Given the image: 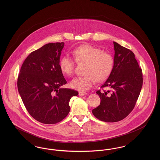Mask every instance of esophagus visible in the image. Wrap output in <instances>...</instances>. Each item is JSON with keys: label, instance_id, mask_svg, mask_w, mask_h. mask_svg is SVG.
I'll return each instance as SVG.
<instances>
[{"label": "esophagus", "instance_id": "34e87169", "mask_svg": "<svg viewBox=\"0 0 160 160\" xmlns=\"http://www.w3.org/2000/svg\"><path fill=\"white\" fill-rule=\"evenodd\" d=\"M78 95H79L80 96H83V95H86V93L84 92H78Z\"/></svg>", "mask_w": 160, "mask_h": 160}]
</instances>
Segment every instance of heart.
Wrapping results in <instances>:
<instances>
[{"label": "heart", "instance_id": "b5f03b06", "mask_svg": "<svg viewBox=\"0 0 160 160\" xmlns=\"http://www.w3.org/2000/svg\"><path fill=\"white\" fill-rule=\"evenodd\" d=\"M77 62L87 63L84 76L76 77L70 82V86L78 91H86L91 89L96 81L101 82L111 74L114 59L110 54L103 52L98 47L90 45L80 46L72 51ZM61 71L67 76L73 74L75 60L69 54H65L60 60Z\"/></svg>", "mask_w": 160, "mask_h": 160}]
</instances>
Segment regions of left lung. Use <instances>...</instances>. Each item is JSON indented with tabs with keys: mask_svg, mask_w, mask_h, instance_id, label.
<instances>
[{
	"mask_svg": "<svg viewBox=\"0 0 160 160\" xmlns=\"http://www.w3.org/2000/svg\"><path fill=\"white\" fill-rule=\"evenodd\" d=\"M114 65L112 71L98 91L99 106L92 113L101 121L118 122L126 118L133 110L143 84L142 69L135 55L130 50L113 42Z\"/></svg>",
	"mask_w": 160,
	"mask_h": 160,
	"instance_id": "8db88e82",
	"label": "left lung"
}]
</instances>
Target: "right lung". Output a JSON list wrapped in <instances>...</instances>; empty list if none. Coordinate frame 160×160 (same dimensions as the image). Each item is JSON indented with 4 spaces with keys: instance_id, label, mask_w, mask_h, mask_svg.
<instances>
[{
    "instance_id": "1",
    "label": "right lung",
    "mask_w": 160,
    "mask_h": 160,
    "mask_svg": "<svg viewBox=\"0 0 160 160\" xmlns=\"http://www.w3.org/2000/svg\"><path fill=\"white\" fill-rule=\"evenodd\" d=\"M64 42L48 43L32 52L18 77V91L29 113L38 122H61L70 111L69 102L78 92L61 86L67 83L59 62Z\"/></svg>"
}]
</instances>
